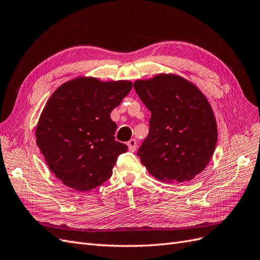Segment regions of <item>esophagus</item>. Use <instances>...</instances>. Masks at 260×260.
Returning <instances> with one entry per match:
<instances>
[{"instance_id": "34e87169", "label": "esophagus", "mask_w": 260, "mask_h": 260, "mask_svg": "<svg viewBox=\"0 0 260 260\" xmlns=\"http://www.w3.org/2000/svg\"><path fill=\"white\" fill-rule=\"evenodd\" d=\"M128 144V146H129V150L131 151V152H135L136 150H137V141L135 139H131V140H129V142L127 143Z\"/></svg>"}]
</instances>
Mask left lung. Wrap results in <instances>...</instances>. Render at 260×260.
I'll list each match as a JSON object with an SVG mask.
<instances>
[{
  "instance_id": "obj_1",
  "label": "left lung",
  "mask_w": 260,
  "mask_h": 260,
  "mask_svg": "<svg viewBox=\"0 0 260 260\" xmlns=\"http://www.w3.org/2000/svg\"><path fill=\"white\" fill-rule=\"evenodd\" d=\"M133 86L151 111L149 135L137 153L142 164L162 181L192 179L210 162L217 140L207 98L177 75L160 74Z\"/></svg>"
}]
</instances>
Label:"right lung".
Wrapping results in <instances>:
<instances>
[{
	"mask_svg": "<svg viewBox=\"0 0 260 260\" xmlns=\"http://www.w3.org/2000/svg\"><path fill=\"white\" fill-rule=\"evenodd\" d=\"M132 88L128 81L81 78L49 98L36 129V142L50 171L66 186L89 191L110 178L128 146L115 140L110 113Z\"/></svg>",
	"mask_w": 260,
	"mask_h": 260,
	"instance_id": "obj_1",
	"label": "right lung"
}]
</instances>
